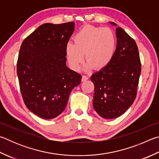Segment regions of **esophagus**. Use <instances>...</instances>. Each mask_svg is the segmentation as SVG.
I'll list each match as a JSON object with an SVG mask.
<instances>
[{"label": "esophagus", "instance_id": "obj_1", "mask_svg": "<svg viewBox=\"0 0 159 159\" xmlns=\"http://www.w3.org/2000/svg\"><path fill=\"white\" fill-rule=\"evenodd\" d=\"M88 79H89V77L88 76H86V75H83L82 81H85V80H87Z\"/></svg>", "mask_w": 159, "mask_h": 159}]
</instances>
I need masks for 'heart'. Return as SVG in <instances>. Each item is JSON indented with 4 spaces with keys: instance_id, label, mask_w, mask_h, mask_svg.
<instances>
[{
    "instance_id": "b5f03b06",
    "label": "heart",
    "mask_w": 159,
    "mask_h": 159,
    "mask_svg": "<svg viewBox=\"0 0 159 159\" xmlns=\"http://www.w3.org/2000/svg\"><path fill=\"white\" fill-rule=\"evenodd\" d=\"M74 44L66 45V54L72 68L77 70L81 64L83 57L88 62V67L97 70L106 67L113 57L116 39L108 28L85 25L77 32L74 37Z\"/></svg>"
}]
</instances>
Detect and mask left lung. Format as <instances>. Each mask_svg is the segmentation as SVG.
Listing matches in <instances>:
<instances>
[{"label": "left lung", "instance_id": "8db88e82", "mask_svg": "<svg viewBox=\"0 0 159 159\" xmlns=\"http://www.w3.org/2000/svg\"><path fill=\"white\" fill-rule=\"evenodd\" d=\"M116 36L117 48L111 62L90 78L94 85V109L106 119L120 117L132 105L141 73L135 40L120 27L116 28Z\"/></svg>", "mask_w": 159, "mask_h": 159}]
</instances>
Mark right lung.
Segmentation results:
<instances>
[{
    "label": "right lung",
    "mask_w": 159,
    "mask_h": 159,
    "mask_svg": "<svg viewBox=\"0 0 159 159\" xmlns=\"http://www.w3.org/2000/svg\"><path fill=\"white\" fill-rule=\"evenodd\" d=\"M74 23H47L23 41L16 71L20 90L28 109L43 119L62 113L81 75L66 66V45Z\"/></svg>",
    "instance_id": "add662e5"
}]
</instances>
